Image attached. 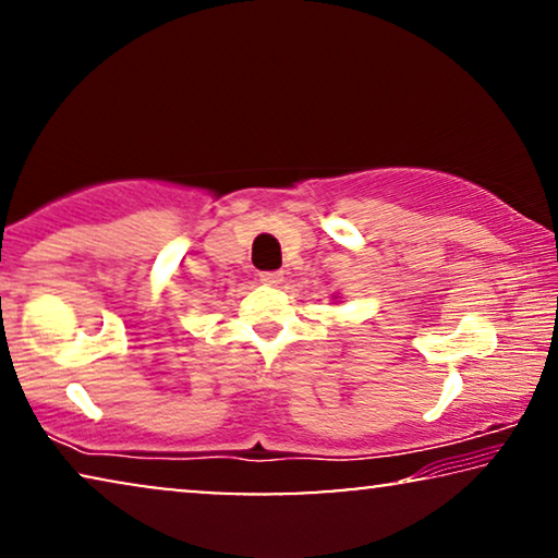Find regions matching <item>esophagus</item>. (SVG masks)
Wrapping results in <instances>:
<instances>
[{
	"instance_id": "34e87169",
	"label": "esophagus",
	"mask_w": 558,
	"mask_h": 558,
	"mask_svg": "<svg viewBox=\"0 0 558 558\" xmlns=\"http://www.w3.org/2000/svg\"><path fill=\"white\" fill-rule=\"evenodd\" d=\"M258 279H262L264 284L277 287V284H281V281H284V271H262V274H258Z\"/></svg>"
}]
</instances>
